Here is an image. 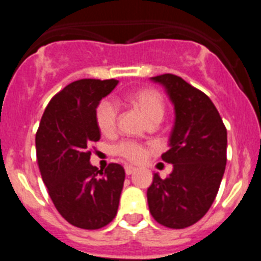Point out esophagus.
<instances>
[{
	"label": "esophagus",
	"instance_id": "obj_1",
	"mask_svg": "<svg viewBox=\"0 0 261 261\" xmlns=\"http://www.w3.org/2000/svg\"><path fill=\"white\" fill-rule=\"evenodd\" d=\"M124 168H125V174L126 175H132L133 172L136 171V168L132 167V166H125V167H124Z\"/></svg>",
	"mask_w": 261,
	"mask_h": 261
}]
</instances>
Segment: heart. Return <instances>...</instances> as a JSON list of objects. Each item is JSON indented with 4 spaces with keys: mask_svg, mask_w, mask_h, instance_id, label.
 I'll list each match as a JSON object with an SVG mask.
<instances>
[{
    "mask_svg": "<svg viewBox=\"0 0 261 261\" xmlns=\"http://www.w3.org/2000/svg\"><path fill=\"white\" fill-rule=\"evenodd\" d=\"M133 107L137 108L149 124L159 123L165 115V100L163 96L153 89H141L129 94L126 98ZM119 110L114 100L103 99L96 106L95 121L99 130L105 135H112L117 125ZM115 153L130 162H138L145 156L142 145L133 141H123L115 146Z\"/></svg>",
    "mask_w": 261,
    "mask_h": 261,
    "instance_id": "1",
    "label": "heart"
}]
</instances>
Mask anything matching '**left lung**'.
Returning <instances> with one entry per match:
<instances>
[{
	"mask_svg": "<svg viewBox=\"0 0 261 261\" xmlns=\"http://www.w3.org/2000/svg\"><path fill=\"white\" fill-rule=\"evenodd\" d=\"M163 85L175 110L170 149L162 154L174 170L154 174L147 204L154 220L170 229L192 226L206 214L226 166L227 130L209 96L175 74L151 77Z\"/></svg>",
	"mask_w": 261,
	"mask_h": 261,
	"instance_id": "left-lung-1",
	"label": "left lung"
}]
</instances>
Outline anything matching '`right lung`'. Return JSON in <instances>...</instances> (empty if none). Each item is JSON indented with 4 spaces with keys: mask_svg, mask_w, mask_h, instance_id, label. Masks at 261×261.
Segmentation results:
<instances>
[{
    "mask_svg": "<svg viewBox=\"0 0 261 261\" xmlns=\"http://www.w3.org/2000/svg\"><path fill=\"white\" fill-rule=\"evenodd\" d=\"M116 80H80L50 99L36 132V156L43 181L59 213L85 230L105 227L119 208L125 171L110 163L105 171L90 163V146L99 141V102Z\"/></svg>",
    "mask_w": 261,
    "mask_h": 261,
    "instance_id": "1",
    "label": "right lung"
}]
</instances>
